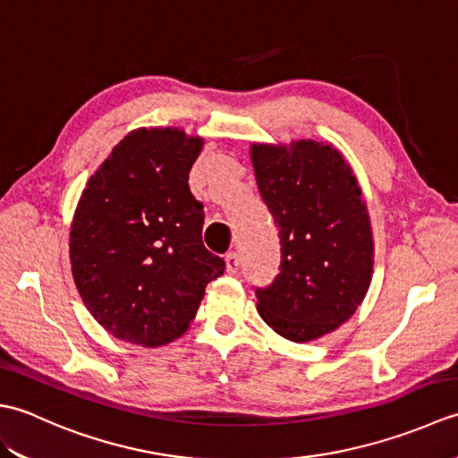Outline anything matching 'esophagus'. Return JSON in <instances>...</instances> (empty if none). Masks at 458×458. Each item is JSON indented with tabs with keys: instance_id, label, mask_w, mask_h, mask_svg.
Segmentation results:
<instances>
[{
	"instance_id": "esophagus-1",
	"label": "esophagus",
	"mask_w": 458,
	"mask_h": 458,
	"mask_svg": "<svg viewBox=\"0 0 458 458\" xmlns=\"http://www.w3.org/2000/svg\"><path fill=\"white\" fill-rule=\"evenodd\" d=\"M224 261H226V271H228V274H236V271L240 269V256L234 254V251H230V254H226Z\"/></svg>"
}]
</instances>
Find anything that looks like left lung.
Segmentation results:
<instances>
[{
  "label": "left lung",
  "instance_id": "left-lung-1",
  "mask_svg": "<svg viewBox=\"0 0 458 458\" xmlns=\"http://www.w3.org/2000/svg\"><path fill=\"white\" fill-rule=\"evenodd\" d=\"M261 199L279 230L281 266L256 289L258 313L291 343L344 325L374 274V236L362 189L333 143H251Z\"/></svg>",
  "mask_w": 458,
  "mask_h": 458
}]
</instances>
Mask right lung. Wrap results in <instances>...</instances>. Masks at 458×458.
Returning <instances> with one entry per match:
<instances>
[{
  "mask_svg": "<svg viewBox=\"0 0 458 458\" xmlns=\"http://www.w3.org/2000/svg\"><path fill=\"white\" fill-rule=\"evenodd\" d=\"M200 135L138 128L86 182L68 238L74 285L115 338L157 348L182 336L224 259L202 244L189 171Z\"/></svg>",
  "mask_w": 458,
  "mask_h": 458,
  "instance_id": "add662e5",
  "label": "right lung"
}]
</instances>
